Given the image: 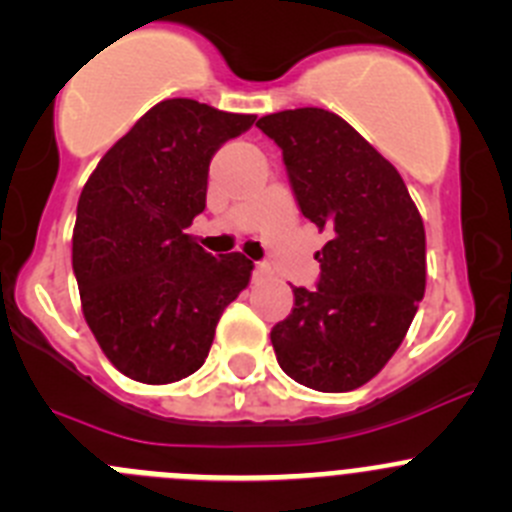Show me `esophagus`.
<instances>
[{
  "mask_svg": "<svg viewBox=\"0 0 512 512\" xmlns=\"http://www.w3.org/2000/svg\"><path fill=\"white\" fill-rule=\"evenodd\" d=\"M270 275H272V270H270V265H265V262H257L255 270H252V278L255 280H265V278H270Z\"/></svg>",
  "mask_w": 512,
  "mask_h": 512,
  "instance_id": "1",
  "label": "esophagus"
}]
</instances>
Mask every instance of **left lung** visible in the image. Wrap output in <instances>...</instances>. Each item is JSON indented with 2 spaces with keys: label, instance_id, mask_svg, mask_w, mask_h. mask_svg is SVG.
<instances>
[{
  "label": "left lung",
  "instance_id": "obj_1",
  "mask_svg": "<svg viewBox=\"0 0 512 512\" xmlns=\"http://www.w3.org/2000/svg\"><path fill=\"white\" fill-rule=\"evenodd\" d=\"M278 143L295 202L328 229L315 290L293 288L295 308L272 328L278 364L315 391L374 379L401 346L427 283L424 224L399 171L323 108L262 116Z\"/></svg>",
  "mask_w": 512,
  "mask_h": 512
}]
</instances>
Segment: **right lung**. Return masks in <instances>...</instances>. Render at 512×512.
I'll return each instance as SVG.
<instances>
[{
	"instance_id": "obj_1",
	"label": "right lung",
	"mask_w": 512,
	"mask_h": 512,
	"mask_svg": "<svg viewBox=\"0 0 512 512\" xmlns=\"http://www.w3.org/2000/svg\"><path fill=\"white\" fill-rule=\"evenodd\" d=\"M255 118L161 100L83 186L73 229L80 303L128 379L171 384L202 369L224 308L250 283L245 255H209L184 229L207 207L212 156Z\"/></svg>"
}]
</instances>
